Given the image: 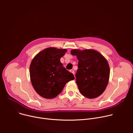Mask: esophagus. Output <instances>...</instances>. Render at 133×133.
<instances>
[{
    "mask_svg": "<svg viewBox=\"0 0 133 133\" xmlns=\"http://www.w3.org/2000/svg\"><path fill=\"white\" fill-rule=\"evenodd\" d=\"M70 72H71V73H72L74 75V74H75V71H74V70H72V69L70 70Z\"/></svg>",
    "mask_w": 133,
    "mask_h": 133,
    "instance_id": "esophagus-1",
    "label": "esophagus"
}]
</instances>
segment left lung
Segmentation results:
<instances>
[{"label":"left lung","mask_w":133,"mask_h":133,"mask_svg":"<svg viewBox=\"0 0 133 133\" xmlns=\"http://www.w3.org/2000/svg\"><path fill=\"white\" fill-rule=\"evenodd\" d=\"M72 55L78 60L76 74V83L81 93L88 98H95L105 91L109 78L108 63L99 52L93 49H73Z\"/></svg>","instance_id":"8db88e82"}]
</instances>
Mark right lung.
I'll return each instance as SVG.
<instances>
[{"mask_svg":"<svg viewBox=\"0 0 133 133\" xmlns=\"http://www.w3.org/2000/svg\"><path fill=\"white\" fill-rule=\"evenodd\" d=\"M66 49L46 48L37 54L31 62L29 71L31 84L35 91L47 99L56 97L66 84L74 80V75L63 67L60 59Z\"/></svg>","mask_w":133,"mask_h":133,"instance_id":"add662e5","label":"right lung"}]
</instances>
